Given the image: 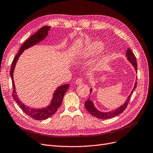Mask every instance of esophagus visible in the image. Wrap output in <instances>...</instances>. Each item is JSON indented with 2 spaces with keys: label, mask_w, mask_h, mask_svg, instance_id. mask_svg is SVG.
<instances>
[{
  "label": "esophagus",
  "mask_w": 153,
  "mask_h": 153,
  "mask_svg": "<svg viewBox=\"0 0 153 153\" xmlns=\"http://www.w3.org/2000/svg\"><path fill=\"white\" fill-rule=\"evenodd\" d=\"M82 82V79L81 78V77L77 78V79H76V83L77 84H81Z\"/></svg>",
  "instance_id": "obj_1"
}]
</instances>
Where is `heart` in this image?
Masks as SVG:
<instances>
[{
  "mask_svg": "<svg viewBox=\"0 0 153 153\" xmlns=\"http://www.w3.org/2000/svg\"><path fill=\"white\" fill-rule=\"evenodd\" d=\"M103 49V45L102 43L99 42H96L89 46L86 50L82 52L81 56L84 58L88 57V56L94 55L96 53L100 52Z\"/></svg>",
  "mask_w": 153,
  "mask_h": 153,
  "instance_id": "heart-1",
  "label": "heart"
}]
</instances>
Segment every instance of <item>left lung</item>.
I'll return each mask as SVG.
<instances>
[{
  "label": "left lung",
  "instance_id": "obj_1",
  "mask_svg": "<svg viewBox=\"0 0 153 153\" xmlns=\"http://www.w3.org/2000/svg\"><path fill=\"white\" fill-rule=\"evenodd\" d=\"M126 54H127L126 55L127 56V59L132 64L133 66L135 68V71H136V72H137V64L136 59H135V56L134 53L132 52V50L131 49L128 48L127 50ZM136 87H137V82H135V85H134V88L132 91L131 94L129 95L128 99L126 101V103H124L123 105H122L120 107V108H117V110H115L114 111H110V112H106V113L99 111L98 110L96 109L93 102L89 98L86 101L85 103H84V106H85L86 109L88 110V111L89 113L90 114H91L93 116H94V117H95L99 118V119H108V118L114 117H115L118 115L120 114L121 113H122L124 110L126 109L127 106L128 104V102H129L130 98H131V94H132L135 88H136ZM91 91H92V89H91ZM90 93H91V92H90Z\"/></svg>",
  "mask_w": 153,
  "mask_h": 153
}]
</instances>
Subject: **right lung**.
<instances>
[{"label": "right lung", "instance_id": "obj_1", "mask_svg": "<svg viewBox=\"0 0 153 153\" xmlns=\"http://www.w3.org/2000/svg\"><path fill=\"white\" fill-rule=\"evenodd\" d=\"M49 30V26H43L41 27L36 33H35L33 35L30 36L23 44H22L21 47L19 49V52L16 55L12 62V65H11L10 71V76L13 80V98L16 101V103L21 107L22 110L23 111L26 115L30 116V117L33 118V119H35L37 120H43L47 119L48 118L55 114V112L57 111L59 107L62 104L64 94L67 89L69 88V84H64V85H62L56 89V91L54 92L53 94V98L52 101V103H51V104L48 107H47V108H45L43 109H32L28 108V107L25 106L24 104H22L19 101L18 97H17L13 79V72L16 62L18 61V58L19 57V56L21 55L22 52H23L25 50L33 46L34 45L38 43V42L42 41V39H43L47 36L48 34V31Z\"/></svg>", "mask_w": 153, "mask_h": 153}]
</instances>
